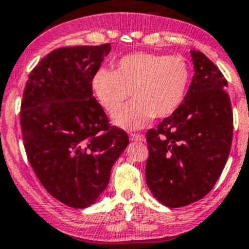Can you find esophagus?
Masks as SVG:
<instances>
[{
  "instance_id": "1",
  "label": "esophagus",
  "mask_w": 249,
  "mask_h": 249,
  "mask_svg": "<svg viewBox=\"0 0 249 249\" xmlns=\"http://www.w3.org/2000/svg\"><path fill=\"white\" fill-rule=\"evenodd\" d=\"M129 139L132 142H142L144 141V137L142 134H137V133H131L129 134Z\"/></svg>"
}]
</instances>
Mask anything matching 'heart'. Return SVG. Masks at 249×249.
Segmentation results:
<instances>
[{
  "mask_svg": "<svg viewBox=\"0 0 249 249\" xmlns=\"http://www.w3.org/2000/svg\"><path fill=\"white\" fill-rule=\"evenodd\" d=\"M189 83V66L181 56L138 52L121 58L115 70H99L93 89L107 112L123 128H141L153 117H166L181 105Z\"/></svg>",
  "mask_w": 249,
  "mask_h": 249,
  "instance_id": "b5f03b06",
  "label": "heart"
}]
</instances>
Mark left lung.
I'll list each match as a JSON object with an SVG mask.
<instances>
[{
	"label": "left lung",
	"instance_id": "1",
	"mask_svg": "<svg viewBox=\"0 0 249 249\" xmlns=\"http://www.w3.org/2000/svg\"><path fill=\"white\" fill-rule=\"evenodd\" d=\"M191 56L194 74L181 105L146 133V184L169 208L186 207L212 191L232 142L226 79L203 52L192 50Z\"/></svg>",
	"mask_w": 249,
	"mask_h": 249
}]
</instances>
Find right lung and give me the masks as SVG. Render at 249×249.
<instances>
[{
	"mask_svg": "<svg viewBox=\"0 0 249 249\" xmlns=\"http://www.w3.org/2000/svg\"><path fill=\"white\" fill-rule=\"evenodd\" d=\"M110 51L111 44L53 50L32 71L23 93L28 160L52 197L75 209L95 204L129 143L93 98V78Z\"/></svg>",
	"mask_w": 249,
	"mask_h": 249,
	"instance_id": "right-lung-1",
	"label": "right lung"
}]
</instances>
